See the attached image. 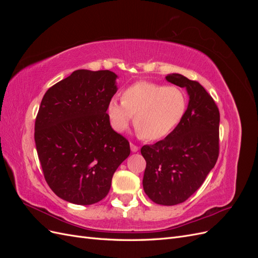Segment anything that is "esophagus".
I'll use <instances>...</instances> for the list:
<instances>
[{"label": "esophagus", "mask_w": 258, "mask_h": 258, "mask_svg": "<svg viewBox=\"0 0 258 258\" xmlns=\"http://www.w3.org/2000/svg\"><path fill=\"white\" fill-rule=\"evenodd\" d=\"M130 147H131V151L134 152V153H136V152L139 151V146L136 145V144H134V143H130Z\"/></svg>", "instance_id": "obj_1"}]
</instances>
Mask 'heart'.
<instances>
[{
	"mask_svg": "<svg viewBox=\"0 0 258 258\" xmlns=\"http://www.w3.org/2000/svg\"><path fill=\"white\" fill-rule=\"evenodd\" d=\"M185 93L175 86L140 82L122 93V100L113 98L106 113L111 126L122 132L135 114V127L145 140L156 141L167 137L181 122L186 111Z\"/></svg>",
	"mask_w": 258,
	"mask_h": 258,
	"instance_id": "heart-1",
	"label": "heart"
}]
</instances>
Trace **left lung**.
Here are the masks:
<instances>
[{
  "label": "left lung",
  "mask_w": 258,
  "mask_h": 258,
  "mask_svg": "<svg viewBox=\"0 0 258 258\" xmlns=\"http://www.w3.org/2000/svg\"><path fill=\"white\" fill-rule=\"evenodd\" d=\"M166 80L186 88L189 101L183 118L165 139L144 145L145 194L155 204L174 206L186 201L205 182L220 154V111L197 81L181 74Z\"/></svg>",
  "instance_id": "1"
}]
</instances>
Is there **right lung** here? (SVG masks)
I'll return each instance as SVG.
<instances>
[{
    "label": "right lung",
    "instance_id": "add662e5",
    "mask_svg": "<svg viewBox=\"0 0 258 258\" xmlns=\"http://www.w3.org/2000/svg\"><path fill=\"white\" fill-rule=\"evenodd\" d=\"M108 70H77L46 91L34 140L44 177L58 197L93 205L106 197L116 169L130 155L106 107L117 91Z\"/></svg>",
    "mask_w": 258,
    "mask_h": 258
}]
</instances>
